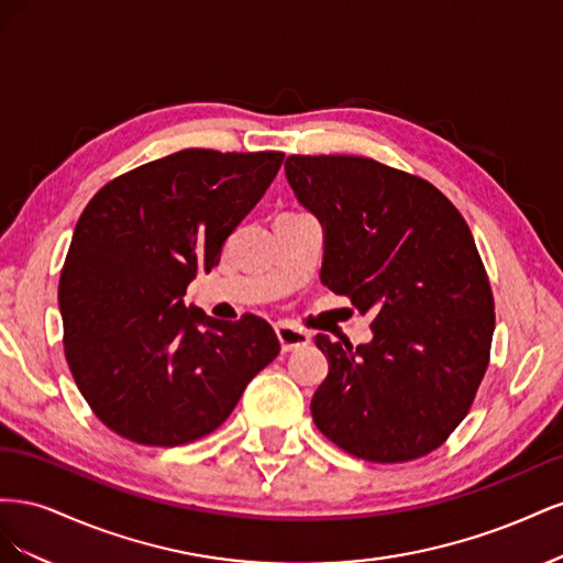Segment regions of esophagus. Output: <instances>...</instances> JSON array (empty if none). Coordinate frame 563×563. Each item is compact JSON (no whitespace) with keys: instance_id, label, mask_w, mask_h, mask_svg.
I'll return each mask as SVG.
<instances>
[{"instance_id":"esophagus-1","label":"esophagus","mask_w":563,"mask_h":563,"mask_svg":"<svg viewBox=\"0 0 563 563\" xmlns=\"http://www.w3.org/2000/svg\"><path fill=\"white\" fill-rule=\"evenodd\" d=\"M275 333L279 338V345L284 352H296L300 347L310 345V333L298 327H291V323H277Z\"/></svg>"}]
</instances>
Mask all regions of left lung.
Segmentation results:
<instances>
[{"label":"left lung","instance_id":"8db88e82","mask_svg":"<svg viewBox=\"0 0 563 563\" xmlns=\"http://www.w3.org/2000/svg\"><path fill=\"white\" fill-rule=\"evenodd\" d=\"M284 172L323 228L321 284L373 314L366 345L314 338L329 360L314 424L371 463L434 451L467 416L496 329L465 218L428 180L366 157L291 155Z\"/></svg>","mask_w":563,"mask_h":563}]
</instances>
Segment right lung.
<instances>
[{
    "label": "right lung",
    "instance_id": "right-lung-1",
    "mask_svg": "<svg viewBox=\"0 0 563 563\" xmlns=\"http://www.w3.org/2000/svg\"><path fill=\"white\" fill-rule=\"evenodd\" d=\"M282 152L183 150L100 190L60 272L65 356L93 413L145 446L213 432L279 354L267 321H220L183 296L261 201Z\"/></svg>",
    "mask_w": 563,
    "mask_h": 563
}]
</instances>
